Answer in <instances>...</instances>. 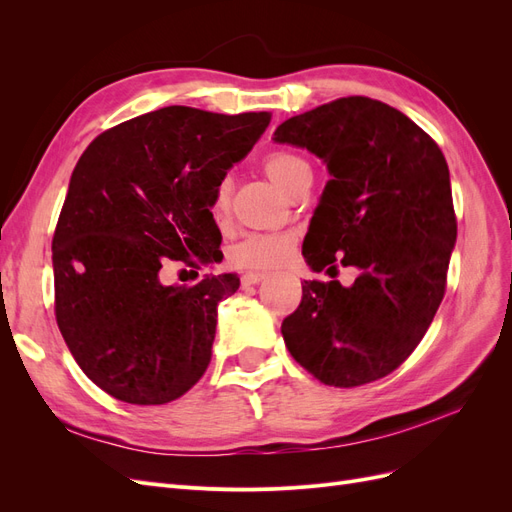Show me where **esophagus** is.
Masks as SVG:
<instances>
[{"mask_svg": "<svg viewBox=\"0 0 512 512\" xmlns=\"http://www.w3.org/2000/svg\"><path fill=\"white\" fill-rule=\"evenodd\" d=\"M265 277H267L265 271H247V273L241 275V284L243 286H252V284H258V282L265 280Z\"/></svg>", "mask_w": 512, "mask_h": 512, "instance_id": "obj_1", "label": "esophagus"}]
</instances>
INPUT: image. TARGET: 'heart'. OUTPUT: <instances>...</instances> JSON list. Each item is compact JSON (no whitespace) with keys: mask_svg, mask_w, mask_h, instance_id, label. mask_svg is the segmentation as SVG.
<instances>
[{"mask_svg":"<svg viewBox=\"0 0 512 512\" xmlns=\"http://www.w3.org/2000/svg\"><path fill=\"white\" fill-rule=\"evenodd\" d=\"M262 168L271 181L280 185L288 194H297L305 183H309V166L303 158L294 156L288 151H273L262 162ZM232 192H235V181L232 177H222L218 188L213 194L211 215L218 226H226L230 220ZM297 237L290 230H273V232H252L245 235L237 243L228 247V265L243 271H262L282 265L292 252Z\"/></svg>","mask_w":512,"mask_h":512,"instance_id":"1","label":"heart"}]
</instances>
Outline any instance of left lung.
I'll return each mask as SVG.
<instances>
[{"label": "left lung", "mask_w": 512, "mask_h": 512, "mask_svg": "<svg viewBox=\"0 0 512 512\" xmlns=\"http://www.w3.org/2000/svg\"><path fill=\"white\" fill-rule=\"evenodd\" d=\"M275 143L305 147L329 168L303 256L361 273L352 286L303 282L282 322L292 359L329 386L389 376L421 344L446 290L457 239L451 177L438 143L397 108L337 98L286 119Z\"/></svg>", "instance_id": "obj_1"}]
</instances>
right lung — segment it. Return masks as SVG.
Returning <instances> with one entry per match:
<instances>
[{"label": "right lung", "mask_w": 512, "mask_h": 512, "mask_svg": "<svg viewBox=\"0 0 512 512\" xmlns=\"http://www.w3.org/2000/svg\"><path fill=\"white\" fill-rule=\"evenodd\" d=\"M269 121L166 106L102 132L76 162L53 235L55 318L104 393L160 406L203 378L218 303L239 277L164 286L160 271L222 260L215 188Z\"/></svg>", "instance_id": "obj_1"}]
</instances>
